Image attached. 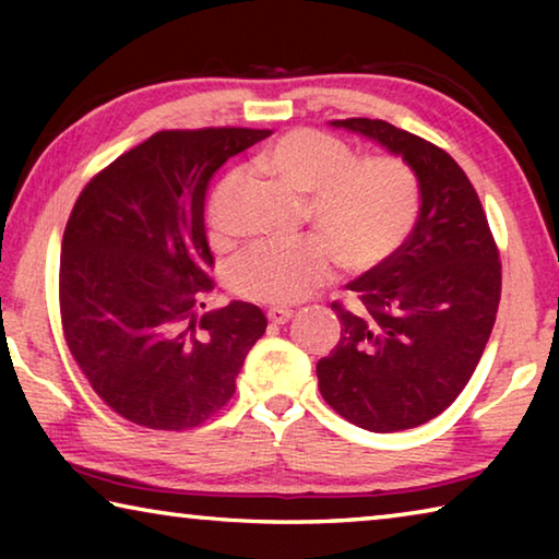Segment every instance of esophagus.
Wrapping results in <instances>:
<instances>
[{
    "label": "esophagus",
    "mask_w": 559,
    "mask_h": 559,
    "mask_svg": "<svg viewBox=\"0 0 559 559\" xmlns=\"http://www.w3.org/2000/svg\"><path fill=\"white\" fill-rule=\"evenodd\" d=\"M269 320L273 325H283V323H288V320L293 318V310L290 308H269Z\"/></svg>",
    "instance_id": "34e87169"
}]
</instances>
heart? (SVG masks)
I'll list each match as a JSON object with an SVG mask.
<instances>
[{
  "label": "heart",
  "mask_w": 559,
  "mask_h": 559,
  "mask_svg": "<svg viewBox=\"0 0 559 559\" xmlns=\"http://www.w3.org/2000/svg\"><path fill=\"white\" fill-rule=\"evenodd\" d=\"M259 167L306 197V216L320 234L261 239L229 269V286L246 300L296 302L325 283L333 261L367 271L390 259L414 229L419 182L396 155L355 157L343 140L290 130L259 153ZM214 226H222L212 210Z\"/></svg>",
  "instance_id": "heart-1"
}]
</instances>
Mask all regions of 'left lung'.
<instances>
[{
	"mask_svg": "<svg viewBox=\"0 0 559 559\" xmlns=\"http://www.w3.org/2000/svg\"><path fill=\"white\" fill-rule=\"evenodd\" d=\"M402 155L419 179L414 231L333 300L340 340L318 359V386L355 427L414 429L456 400L476 370L500 302V259L484 204L447 150L386 120L345 118Z\"/></svg>",
	"mask_w": 559,
	"mask_h": 559,
	"instance_id": "left-lung-1",
	"label": "left lung"
}]
</instances>
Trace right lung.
I'll return each instance as SVG.
<instances>
[{
    "label": "right lung",
    "mask_w": 559,
    "mask_h": 559,
    "mask_svg": "<svg viewBox=\"0 0 559 559\" xmlns=\"http://www.w3.org/2000/svg\"><path fill=\"white\" fill-rule=\"evenodd\" d=\"M271 130H159L83 187L61 241L66 345L103 402L138 427H202L236 392L266 316L214 290L204 194L231 155Z\"/></svg>",
    "instance_id": "add662e5"
}]
</instances>
